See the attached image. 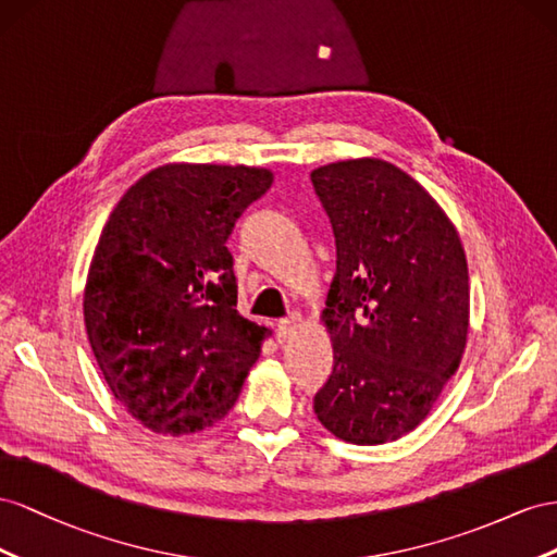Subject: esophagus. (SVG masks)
<instances>
[{
	"instance_id": "34e87169",
	"label": "esophagus",
	"mask_w": 557,
	"mask_h": 557,
	"mask_svg": "<svg viewBox=\"0 0 557 557\" xmlns=\"http://www.w3.org/2000/svg\"><path fill=\"white\" fill-rule=\"evenodd\" d=\"M300 326H304V317H300L298 312H292L287 320L277 322V341L280 343H287L294 336V331L300 329Z\"/></svg>"
}]
</instances>
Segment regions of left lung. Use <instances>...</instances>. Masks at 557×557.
<instances>
[{"mask_svg":"<svg viewBox=\"0 0 557 557\" xmlns=\"http://www.w3.org/2000/svg\"><path fill=\"white\" fill-rule=\"evenodd\" d=\"M336 237L322 322L333 371L314 412L333 436L377 446L412 432L459 369L469 268L448 214L380 158L312 170Z\"/></svg>","mask_w":557,"mask_h":557,"instance_id":"obj_1","label":"left lung"}]
</instances>
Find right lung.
<instances>
[{
    "label": "right lung",
    "instance_id": "right-lung-1",
    "mask_svg": "<svg viewBox=\"0 0 557 557\" xmlns=\"http://www.w3.org/2000/svg\"><path fill=\"white\" fill-rule=\"evenodd\" d=\"M273 172L170 163L109 214L84 292L92 355L111 394L158 434H194L233 408L265 326L235 310L228 235Z\"/></svg>",
    "mask_w": 557,
    "mask_h": 557
}]
</instances>
